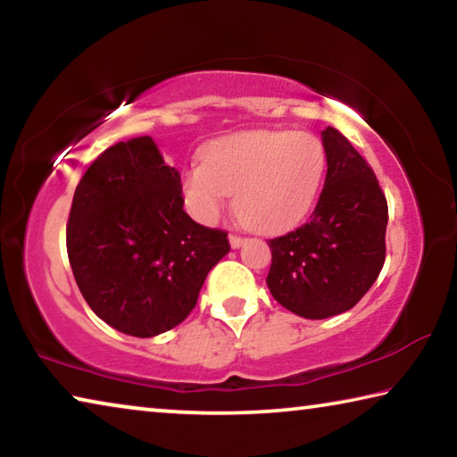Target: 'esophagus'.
Returning a JSON list of instances; mask_svg holds the SVG:
<instances>
[{
    "instance_id": "esophagus-1",
    "label": "esophagus",
    "mask_w": 457,
    "mask_h": 457,
    "mask_svg": "<svg viewBox=\"0 0 457 457\" xmlns=\"http://www.w3.org/2000/svg\"><path fill=\"white\" fill-rule=\"evenodd\" d=\"M245 242V239L242 237V236H237V234H231L229 236V244H231V247H239Z\"/></svg>"
}]
</instances>
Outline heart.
I'll return each instance as SVG.
<instances>
[{"instance_id":"b5f03b06","label":"heart","mask_w":457,"mask_h":457,"mask_svg":"<svg viewBox=\"0 0 457 457\" xmlns=\"http://www.w3.org/2000/svg\"><path fill=\"white\" fill-rule=\"evenodd\" d=\"M327 171L319 137L292 130H252L212 143L204 163L183 175L191 213L213 221L234 195V210L247 228L274 234L296 226L312 210Z\"/></svg>"}]
</instances>
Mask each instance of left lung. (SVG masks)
Instances as JSON below:
<instances>
[{"label":"left lung","mask_w":457,"mask_h":457,"mask_svg":"<svg viewBox=\"0 0 457 457\" xmlns=\"http://www.w3.org/2000/svg\"><path fill=\"white\" fill-rule=\"evenodd\" d=\"M327 179L311 220L268 239L272 296L303 319H328L365 296L385 264L389 210L373 169L343 133L322 130Z\"/></svg>","instance_id":"8db88e82"}]
</instances>
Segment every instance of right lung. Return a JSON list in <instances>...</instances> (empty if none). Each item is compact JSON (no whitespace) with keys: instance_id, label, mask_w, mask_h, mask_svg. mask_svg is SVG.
<instances>
[{"instance_id":"1","label":"right lung","mask_w":457,"mask_h":457,"mask_svg":"<svg viewBox=\"0 0 457 457\" xmlns=\"http://www.w3.org/2000/svg\"><path fill=\"white\" fill-rule=\"evenodd\" d=\"M179 171L151 137L108 146L82 175L66 226L74 280L98 319L157 337L187 319L228 231L183 212Z\"/></svg>"}]
</instances>
